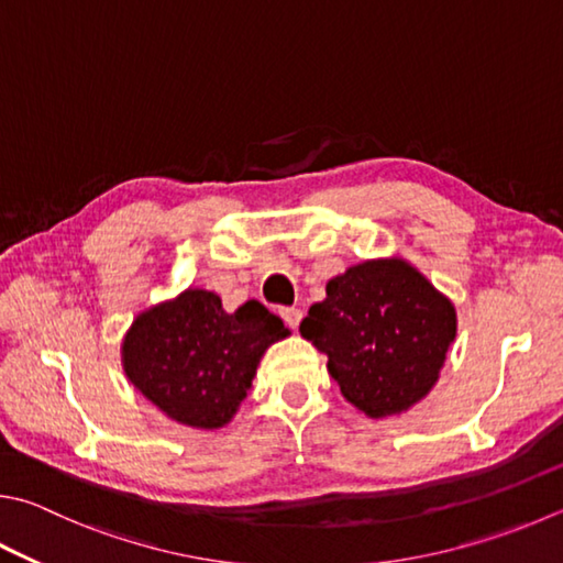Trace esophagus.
Wrapping results in <instances>:
<instances>
[{"label":"esophagus","mask_w":563,"mask_h":563,"mask_svg":"<svg viewBox=\"0 0 563 563\" xmlns=\"http://www.w3.org/2000/svg\"><path fill=\"white\" fill-rule=\"evenodd\" d=\"M280 317L285 320V324L292 327V330H298L300 322H302V310H298V308H283Z\"/></svg>","instance_id":"34e87169"}]
</instances>
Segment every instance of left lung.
Here are the masks:
<instances>
[{
  "mask_svg": "<svg viewBox=\"0 0 563 563\" xmlns=\"http://www.w3.org/2000/svg\"><path fill=\"white\" fill-rule=\"evenodd\" d=\"M300 334L327 354L342 396L369 418L406 413L431 394L455 342V305L398 255L327 280Z\"/></svg>",
  "mask_w": 563,
  "mask_h": 563,
  "instance_id": "left-lung-1",
  "label": "left lung"
}]
</instances>
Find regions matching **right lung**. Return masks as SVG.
<instances>
[{
    "label": "right lung",
    "instance_id": "1",
    "mask_svg": "<svg viewBox=\"0 0 563 563\" xmlns=\"http://www.w3.org/2000/svg\"><path fill=\"white\" fill-rule=\"evenodd\" d=\"M290 336L258 300L227 312L217 292L187 288L142 310L122 336V369L162 413L219 431L239 413L268 346Z\"/></svg>",
    "mask_w": 563,
    "mask_h": 563
}]
</instances>
